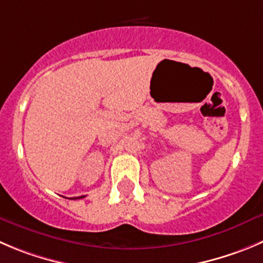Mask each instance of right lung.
<instances>
[{
    "instance_id": "add662e5",
    "label": "right lung",
    "mask_w": 263,
    "mask_h": 263,
    "mask_svg": "<svg viewBox=\"0 0 263 263\" xmlns=\"http://www.w3.org/2000/svg\"><path fill=\"white\" fill-rule=\"evenodd\" d=\"M82 197H85V196H79V197H73V199H82Z\"/></svg>"
}]
</instances>
